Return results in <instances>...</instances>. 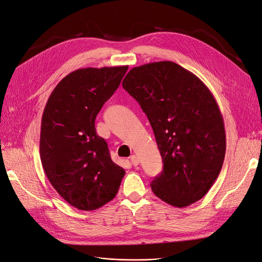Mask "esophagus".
Segmentation results:
<instances>
[{
	"instance_id": "1",
	"label": "esophagus",
	"mask_w": 262,
	"mask_h": 262,
	"mask_svg": "<svg viewBox=\"0 0 262 262\" xmlns=\"http://www.w3.org/2000/svg\"><path fill=\"white\" fill-rule=\"evenodd\" d=\"M130 163L134 165V166H138L139 165V163H140V160H139V158L137 157V156H135V155H133L132 157H130Z\"/></svg>"
}]
</instances>
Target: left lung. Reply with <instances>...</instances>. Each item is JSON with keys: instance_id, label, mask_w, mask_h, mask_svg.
<instances>
[{"instance_id": "8db88e82", "label": "left lung", "mask_w": 262, "mask_h": 262, "mask_svg": "<svg viewBox=\"0 0 262 262\" xmlns=\"http://www.w3.org/2000/svg\"><path fill=\"white\" fill-rule=\"evenodd\" d=\"M124 90L146 114L163 160L152 192L173 207L203 199L217 179L226 132L217 102L193 73L172 61L133 68Z\"/></svg>"}]
</instances>
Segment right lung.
<instances>
[{"instance_id":"1","label":"right lung","mask_w":262,"mask_h":262,"mask_svg":"<svg viewBox=\"0 0 262 262\" xmlns=\"http://www.w3.org/2000/svg\"><path fill=\"white\" fill-rule=\"evenodd\" d=\"M128 66L84 68L62 78L45 106L39 139L43 171L58 194L79 210L112 201L125 171L115 164L95 119Z\"/></svg>"}]
</instances>
